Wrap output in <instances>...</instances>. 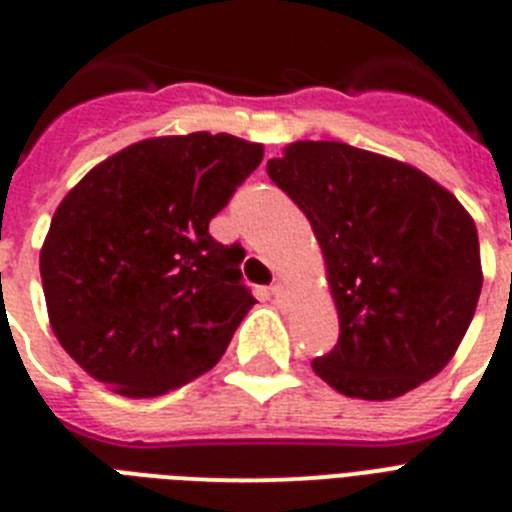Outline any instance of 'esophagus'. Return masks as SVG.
<instances>
[{
  "mask_svg": "<svg viewBox=\"0 0 512 512\" xmlns=\"http://www.w3.org/2000/svg\"><path fill=\"white\" fill-rule=\"evenodd\" d=\"M269 297L274 302H284V300H287V287H284L282 282H274L269 287Z\"/></svg>",
  "mask_w": 512,
  "mask_h": 512,
  "instance_id": "obj_1",
  "label": "esophagus"
}]
</instances>
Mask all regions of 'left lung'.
Masks as SVG:
<instances>
[{
	"label": "left lung",
	"instance_id": "1",
	"mask_svg": "<svg viewBox=\"0 0 512 512\" xmlns=\"http://www.w3.org/2000/svg\"><path fill=\"white\" fill-rule=\"evenodd\" d=\"M266 174L310 220L338 307V343L312 361L346 397L392 400L449 364L474 318V220L431 176L336 140H300Z\"/></svg>",
	"mask_w": 512,
	"mask_h": 512
}]
</instances>
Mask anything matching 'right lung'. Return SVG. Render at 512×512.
I'll return each instance as SVG.
<instances>
[{
  "instance_id": "add662e5",
  "label": "right lung",
  "mask_w": 512,
  "mask_h": 512,
  "mask_svg": "<svg viewBox=\"0 0 512 512\" xmlns=\"http://www.w3.org/2000/svg\"><path fill=\"white\" fill-rule=\"evenodd\" d=\"M225 133L140 140L94 166L40 251L45 305L66 354L125 397H156L220 361L253 307L243 248L210 220L261 164Z\"/></svg>"
}]
</instances>
